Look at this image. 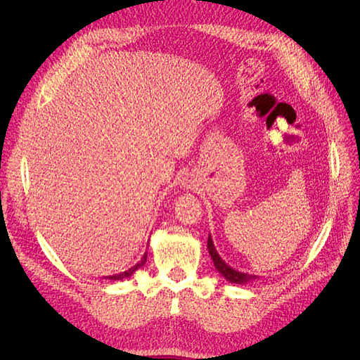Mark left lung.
Returning a JSON list of instances; mask_svg holds the SVG:
<instances>
[{
	"instance_id": "8db88e82",
	"label": "left lung",
	"mask_w": 360,
	"mask_h": 360,
	"mask_svg": "<svg viewBox=\"0 0 360 360\" xmlns=\"http://www.w3.org/2000/svg\"><path fill=\"white\" fill-rule=\"evenodd\" d=\"M207 249H209V254L213 259V264H214L216 270L219 271V274L228 282H231V284H240L242 285V284H248V282H252V281L259 278L257 275H249V274H245V271H238V270L233 269L230 264H226L225 261L221 258V255L217 254V250L213 245L212 236H209V240H207Z\"/></svg>"
}]
</instances>
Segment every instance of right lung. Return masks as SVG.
<instances>
[{"label": "right lung", "instance_id": "add662e5", "mask_svg": "<svg viewBox=\"0 0 360 360\" xmlns=\"http://www.w3.org/2000/svg\"><path fill=\"white\" fill-rule=\"evenodd\" d=\"M146 261H147V252H144L143 258H141V261H138V263H136L134 267H130L129 270L122 271V274H118V275L106 276V278H108V279H111V281H123V279H126V278H130V276H132V275L135 274V271H136L138 269H141V267H143V266L146 264Z\"/></svg>", "mask_w": 360, "mask_h": 360}]
</instances>
